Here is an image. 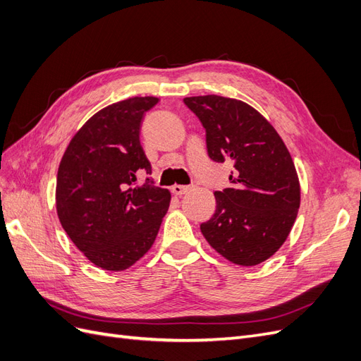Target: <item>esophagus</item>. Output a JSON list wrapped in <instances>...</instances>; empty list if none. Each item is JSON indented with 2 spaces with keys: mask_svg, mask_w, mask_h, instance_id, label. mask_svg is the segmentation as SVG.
Listing matches in <instances>:
<instances>
[{
  "mask_svg": "<svg viewBox=\"0 0 361 361\" xmlns=\"http://www.w3.org/2000/svg\"><path fill=\"white\" fill-rule=\"evenodd\" d=\"M171 191L176 195H183V194H187L188 191H191V187H190V185H173Z\"/></svg>",
  "mask_w": 361,
  "mask_h": 361,
  "instance_id": "obj_1",
  "label": "esophagus"
}]
</instances>
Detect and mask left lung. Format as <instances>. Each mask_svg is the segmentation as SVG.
<instances>
[{
  "label": "left lung",
  "mask_w": 361,
  "mask_h": 361,
  "mask_svg": "<svg viewBox=\"0 0 361 361\" xmlns=\"http://www.w3.org/2000/svg\"><path fill=\"white\" fill-rule=\"evenodd\" d=\"M206 130L207 155L231 161V188L215 191L216 209L200 224L206 241L236 265L253 267L286 241L300 207L289 150L268 120L245 102L216 94L185 97Z\"/></svg>",
  "instance_id": "1"
}]
</instances>
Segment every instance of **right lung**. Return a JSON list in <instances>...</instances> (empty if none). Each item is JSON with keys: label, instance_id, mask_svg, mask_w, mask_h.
<instances>
[{"label": "right lung", "instance_id": "1", "mask_svg": "<svg viewBox=\"0 0 361 361\" xmlns=\"http://www.w3.org/2000/svg\"><path fill=\"white\" fill-rule=\"evenodd\" d=\"M158 97H129L96 113L75 134L57 173V214L92 264L123 271L154 244L170 191L150 176L140 143L141 122Z\"/></svg>", "mask_w": 361, "mask_h": 361}]
</instances>
